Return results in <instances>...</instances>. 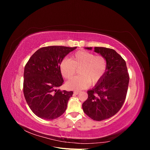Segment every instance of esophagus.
Returning <instances> with one entry per match:
<instances>
[{
  "mask_svg": "<svg viewBox=\"0 0 150 150\" xmlns=\"http://www.w3.org/2000/svg\"><path fill=\"white\" fill-rule=\"evenodd\" d=\"M79 93V91H74V94H76V95L78 94Z\"/></svg>",
  "mask_w": 150,
  "mask_h": 150,
  "instance_id": "obj_1",
  "label": "esophagus"
}]
</instances>
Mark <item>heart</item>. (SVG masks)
I'll return each mask as SVG.
<instances>
[{"label": "heart", "mask_w": 150, "mask_h": 150, "mask_svg": "<svg viewBox=\"0 0 150 150\" xmlns=\"http://www.w3.org/2000/svg\"><path fill=\"white\" fill-rule=\"evenodd\" d=\"M107 63L101 56L86 51H79L72 54L70 59H64L60 64V71L63 77L69 79L79 70V76L66 83L67 89L81 90L88 88L90 83L94 84L99 82L106 71Z\"/></svg>", "instance_id": "1"}]
</instances>
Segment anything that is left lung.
<instances>
[{
    "mask_svg": "<svg viewBox=\"0 0 150 150\" xmlns=\"http://www.w3.org/2000/svg\"><path fill=\"white\" fill-rule=\"evenodd\" d=\"M94 52L105 58L106 71L94 87L88 91V98L82 106L91 118L102 121L120 111L126 99L129 78L125 61L114 49L94 47Z\"/></svg>",
    "mask_w": 150,
    "mask_h": 150,
    "instance_id": "obj_1",
    "label": "left lung"
}]
</instances>
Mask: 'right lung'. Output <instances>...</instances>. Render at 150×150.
Listing matches in <instances>:
<instances>
[{"label": "right lung", "mask_w": 150, "mask_h": 150, "mask_svg": "<svg viewBox=\"0 0 150 150\" xmlns=\"http://www.w3.org/2000/svg\"><path fill=\"white\" fill-rule=\"evenodd\" d=\"M76 48L42 47L34 52L26 64L24 72V97L32 111L40 118L54 120L65 112L73 92L56 89L64 82L60 64Z\"/></svg>", "instance_id": "1"}]
</instances>
